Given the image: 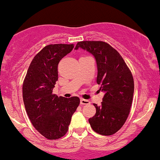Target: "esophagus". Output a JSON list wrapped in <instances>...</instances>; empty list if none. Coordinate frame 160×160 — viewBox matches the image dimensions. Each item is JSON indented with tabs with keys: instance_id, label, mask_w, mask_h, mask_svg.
Here are the masks:
<instances>
[{
	"instance_id": "1",
	"label": "esophagus",
	"mask_w": 160,
	"mask_h": 160,
	"mask_svg": "<svg viewBox=\"0 0 160 160\" xmlns=\"http://www.w3.org/2000/svg\"><path fill=\"white\" fill-rule=\"evenodd\" d=\"M90 103V101L88 100H85V99H81L80 100V104L82 106H84V105H89Z\"/></svg>"
}]
</instances>
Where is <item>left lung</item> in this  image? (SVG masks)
Returning a JSON list of instances; mask_svg holds the SVG:
<instances>
[{
	"label": "left lung",
	"mask_w": 160,
	"mask_h": 160,
	"mask_svg": "<svg viewBox=\"0 0 160 160\" xmlns=\"http://www.w3.org/2000/svg\"><path fill=\"white\" fill-rule=\"evenodd\" d=\"M87 50L95 57L98 67L97 83L105 92L101 106L94 103L96 113L89 118L92 130L111 135L122 128L128 119L134 93L131 71L117 50L103 41L78 42L75 49Z\"/></svg>",
	"instance_id": "8db88e82"
}]
</instances>
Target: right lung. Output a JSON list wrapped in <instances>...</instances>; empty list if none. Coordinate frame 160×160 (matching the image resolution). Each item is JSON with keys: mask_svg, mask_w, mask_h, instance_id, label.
<instances>
[{"mask_svg": "<svg viewBox=\"0 0 160 160\" xmlns=\"http://www.w3.org/2000/svg\"><path fill=\"white\" fill-rule=\"evenodd\" d=\"M73 47L62 43L46 46L32 59L23 82V101L28 117L38 132L49 140L66 134L80 102L78 97L59 98L52 93L58 79L59 62Z\"/></svg>", "mask_w": 160, "mask_h": 160, "instance_id": "right-lung-1", "label": "right lung"}]
</instances>
